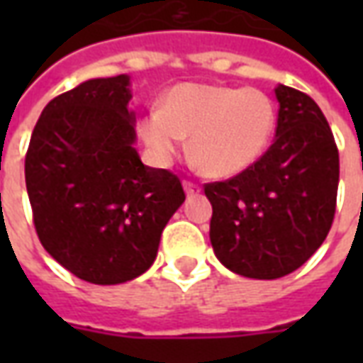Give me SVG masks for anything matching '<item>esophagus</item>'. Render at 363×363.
<instances>
[{"label": "esophagus", "mask_w": 363, "mask_h": 363, "mask_svg": "<svg viewBox=\"0 0 363 363\" xmlns=\"http://www.w3.org/2000/svg\"><path fill=\"white\" fill-rule=\"evenodd\" d=\"M182 184H184V190H186V194H189V196H196L198 192L202 190V189H200V184H198V182L184 181Z\"/></svg>", "instance_id": "34e87169"}]
</instances>
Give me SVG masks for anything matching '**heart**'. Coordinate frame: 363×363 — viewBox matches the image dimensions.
I'll use <instances>...</instances> for the list:
<instances>
[{
    "instance_id": "b5f03b06",
    "label": "heart",
    "mask_w": 363,
    "mask_h": 363,
    "mask_svg": "<svg viewBox=\"0 0 363 363\" xmlns=\"http://www.w3.org/2000/svg\"><path fill=\"white\" fill-rule=\"evenodd\" d=\"M276 128L272 99L259 89L181 83L145 114L140 134L159 161H169L190 135V157L208 177L243 173L267 151Z\"/></svg>"
}]
</instances>
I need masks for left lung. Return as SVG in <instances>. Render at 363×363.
<instances>
[{"label": "left lung", "instance_id": "8db88e82", "mask_svg": "<svg viewBox=\"0 0 363 363\" xmlns=\"http://www.w3.org/2000/svg\"><path fill=\"white\" fill-rule=\"evenodd\" d=\"M276 140L255 165L206 182L210 241L231 272L274 280L294 272L327 239L336 212L338 147L311 96L276 87Z\"/></svg>", "mask_w": 363, "mask_h": 363}]
</instances>
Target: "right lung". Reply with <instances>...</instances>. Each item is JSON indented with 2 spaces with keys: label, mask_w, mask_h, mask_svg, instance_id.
<instances>
[{
  "label": "right lung",
  "mask_w": 363,
  "mask_h": 363,
  "mask_svg": "<svg viewBox=\"0 0 363 363\" xmlns=\"http://www.w3.org/2000/svg\"><path fill=\"white\" fill-rule=\"evenodd\" d=\"M128 85V75L89 79L52 99L25 157L40 243L74 276L101 286L153 264L163 228L186 198L177 174L140 161Z\"/></svg>",
  "instance_id": "add662e5"
}]
</instances>
